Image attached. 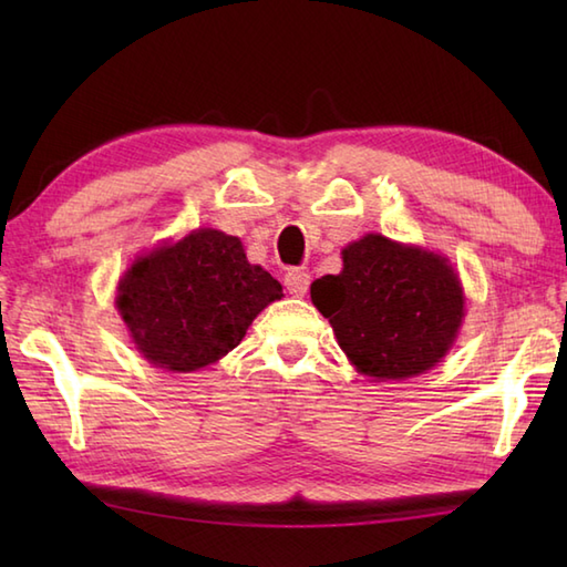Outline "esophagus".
<instances>
[{
  "label": "esophagus",
  "instance_id": "34e87169",
  "mask_svg": "<svg viewBox=\"0 0 567 567\" xmlns=\"http://www.w3.org/2000/svg\"><path fill=\"white\" fill-rule=\"evenodd\" d=\"M309 282L311 277L307 270H287L285 272V290L290 292L292 297H305L309 290Z\"/></svg>",
  "mask_w": 567,
  "mask_h": 567
}]
</instances>
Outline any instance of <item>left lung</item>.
<instances>
[{
  "label": "left lung",
  "mask_w": 567,
  "mask_h": 567,
  "mask_svg": "<svg viewBox=\"0 0 567 567\" xmlns=\"http://www.w3.org/2000/svg\"><path fill=\"white\" fill-rule=\"evenodd\" d=\"M311 302L351 363L378 380L436 365L463 321L461 280L445 258L378 234L343 250L341 275L311 285Z\"/></svg>",
  "instance_id": "1"
}]
</instances>
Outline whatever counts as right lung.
<instances>
[{
    "instance_id": "add662e5",
    "label": "right lung",
    "mask_w": 567,
    "mask_h": 567,
    "mask_svg": "<svg viewBox=\"0 0 567 567\" xmlns=\"http://www.w3.org/2000/svg\"><path fill=\"white\" fill-rule=\"evenodd\" d=\"M280 297V282L246 260L236 236L199 228L131 265L116 305L143 358L192 372L234 351Z\"/></svg>"
}]
</instances>
